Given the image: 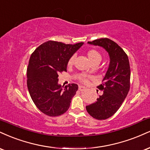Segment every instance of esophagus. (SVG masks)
<instances>
[{"instance_id":"1","label":"esophagus","mask_w":150,"mask_h":150,"mask_svg":"<svg viewBox=\"0 0 150 150\" xmlns=\"http://www.w3.org/2000/svg\"><path fill=\"white\" fill-rule=\"evenodd\" d=\"M79 90H80V91H83L85 90V87L84 86H79Z\"/></svg>"}]
</instances>
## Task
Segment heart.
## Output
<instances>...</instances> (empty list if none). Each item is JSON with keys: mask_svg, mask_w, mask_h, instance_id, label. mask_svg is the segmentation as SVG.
<instances>
[{"mask_svg": "<svg viewBox=\"0 0 150 150\" xmlns=\"http://www.w3.org/2000/svg\"><path fill=\"white\" fill-rule=\"evenodd\" d=\"M87 57H88V59H89V60L90 61V62H91V64H93V63H95V62L100 63V61H101V59H102V56H101V54H100V53L96 50H89V51L87 52ZM74 60H75V57L73 56V57H70L69 60H68V66H72L74 63ZM80 81L83 83H85V84L88 82L87 78H86V77H80Z\"/></svg>", "mask_w": 150, "mask_h": 150, "instance_id": "obj_1", "label": "heart"}]
</instances>
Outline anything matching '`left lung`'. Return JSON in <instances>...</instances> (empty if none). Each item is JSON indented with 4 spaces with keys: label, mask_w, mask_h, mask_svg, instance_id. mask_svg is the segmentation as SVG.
I'll list each match as a JSON object with an SVG mask.
<instances>
[{
    "label": "left lung",
    "mask_w": 150,
    "mask_h": 150,
    "mask_svg": "<svg viewBox=\"0 0 150 150\" xmlns=\"http://www.w3.org/2000/svg\"><path fill=\"white\" fill-rule=\"evenodd\" d=\"M89 44L100 46L108 52L110 64L102 84L97 86L103 91L96 103L86 106L87 112L94 119L106 120L121 107L130 89L131 69L129 58L116 42L108 38L97 39Z\"/></svg>",
    "instance_id": "left-lung-1"
}]
</instances>
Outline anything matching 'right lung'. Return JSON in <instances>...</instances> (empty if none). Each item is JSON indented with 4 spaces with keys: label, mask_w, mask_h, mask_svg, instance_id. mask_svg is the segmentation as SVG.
Instances as JSON below:
<instances>
[{
    "label": "right lung",
    "mask_w": 150,
    "mask_h": 150,
    "mask_svg": "<svg viewBox=\"0 0 150 150\" xmlns=\"http://www.w3.org/2000/svg\"><path fill=\"white\" fill-rule=\"evenodd\" d=\"M83 42L64 44L49 40L30 56L27 68V86L35 105L45 115L57 117L70 107L78 86L70 84L64 89L58 84L59 74L67 70L68 61Z\"/></svg>",
    "instance_id": "1"
}]
</instances>
